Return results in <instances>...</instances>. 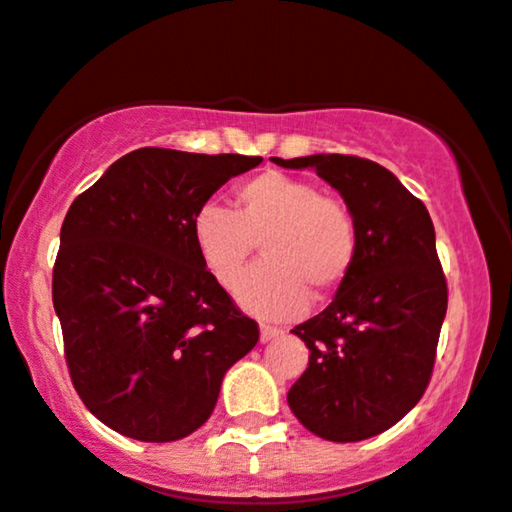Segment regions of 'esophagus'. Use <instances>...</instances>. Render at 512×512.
Wrapping results in <instances>:
<instances>
[{"label": "esophagus", "mask_w": 512, "mask_h": 512, "mask_svg": "<svg viewBox=\"0 0 512 512\" xmlns=\"http://www.w3.org/2000/svg\"><path fill=\"white\" fill-rule=\"evenodd\" d=\"M278 335H283L281 328L267 326V323H262V326H260V340H262V342H269V340H274V338H278Z\"/></svg>", "instance_id": "obj_1"}]
</instances>
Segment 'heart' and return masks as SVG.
<instances>
[{
    "instance_id": "heart-1",
    "label": "heart",
    "mask_w": 512,
    "mask_h": 512,
    "mask_svg": "<svg viewBox=\"0 0 512 512\" xmlns=\"http://www.w3.org/2000/svg\"><path fill=\"white\" fill-rule=\"evenodd\" d=\"M236 210L203 205L191 222L200 262L219 286L234 290L260 243L264 262L238 288V300L267 319H290L333 293L359 252V229L340 198L312 181L267 170L234 191Z\"/></svg>"
}]
</instances>
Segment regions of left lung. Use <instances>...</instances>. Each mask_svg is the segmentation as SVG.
<instances>
[{
	"label": "left lung",
	"mask_w": 512,
	"mask_h": 512,
	"mask_svg": "<svg viewBox=\"0 0 512 512\" xmlns=\"http://www.w3.org/2000/svg\"><path fill=\"white\" fill-rule=\"evenodd\" d=\"M312 167L359 229L357 262L333 302L293 331L309 366L290 387L295 418L328 442L380 435L423 397L446 316V278L430 212L383 165L357 155L271 158Z\"/></svg>",
	"instance_id": "left-lung-1"
}]
</instances>
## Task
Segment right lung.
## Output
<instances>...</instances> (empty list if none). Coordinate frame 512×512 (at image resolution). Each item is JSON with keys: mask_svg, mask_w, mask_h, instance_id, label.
Here are the masks:
<instances>
[{"mask_svg": "<svg viewBox=\"0 0 512 512\" xmlns=\"http://www.w3.org/2000/svg\"><path fill=\"white\" fill-rule=\"evenodd\" d=\"M260 155L137 148L80 193L61 226L54 309L77 394L103 425L174 442L215 409L260 340L200 262L193 215Z\"/></svg>", "mask_w": 512, "mask_h": 512, "instance_id": "right-lung-1", "label": "right lung"}]
</instances>
